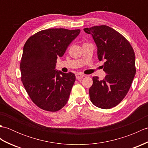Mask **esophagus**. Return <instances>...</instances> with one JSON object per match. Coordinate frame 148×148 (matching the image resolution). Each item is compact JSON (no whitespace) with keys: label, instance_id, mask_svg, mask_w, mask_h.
<instances>
[{"label":"esophagus","instance_id":"esophagus-1","mask_svg":"<svg viewBox=\"0 0 148 148\" xmlns=\"http://www.w3.org/2000/svg\"><path fill=\"white\" fill-rule=\"evenodd\" d=\"M84 74H82L81 73H77L76 74V77L77 79H83V77H84Z\"/></svg>","mask_w":148,"mask_h":148}]
</instances>
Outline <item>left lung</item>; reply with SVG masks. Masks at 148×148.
<instances>
[{
  "label": "left lung",
  "mask_w": 148,
  "mask_h": 148,
  "mask_svg": "<svg viewBox=\"0 0 148 148\" xmlns=\"http://www.w3.org/2000/svg\"><path fill=\"white\" fill-rule=\"evenodd\" d=\"M84 31L92 35L99 60L105 61L103 71L107 74L102 80L93 77L91 102L101 109L114 108L126 96L136 74L134 51L128 40L110 27L94 26Z\"/></svg>",
  "instance_id": "1"
}]
</instances>
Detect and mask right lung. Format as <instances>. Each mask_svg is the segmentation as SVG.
Returning a JSON list of instances; mask_svg holds the SVG:
<instances>
[{
    "mask_svg": "<svg viewBox=\"0 0 148 148\" xmlns=\"http://www.w3.org/2000/svg\"><path fill=\"white\" fill-rule=\"evenodd\" d=\"M79 29H49L37 32L25 44L20 62L21 79L35 104L45 111L56 112L67 103L76 80L72 72L55 70Z\"/></svg>",
    "mask_w": 148,
    "mask_h": 148,
    "instance_id": "obj_1",
    "label": "right lung"
}]
</instances>
